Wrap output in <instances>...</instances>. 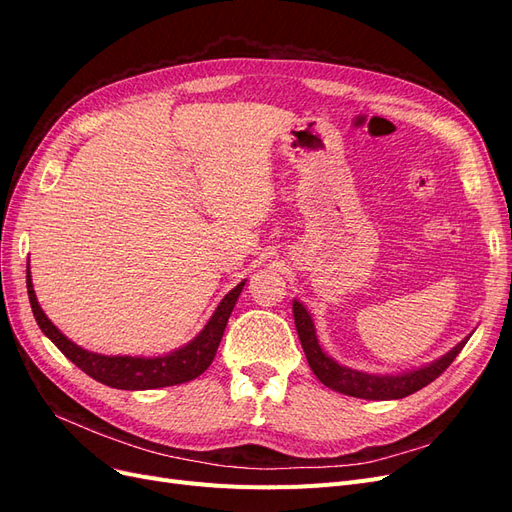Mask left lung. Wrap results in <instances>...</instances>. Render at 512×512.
<instances>
[{
  "mask_svg": "<svg viewBox=\"0 0 512 512\" xmlns=\"http://www.w3.org/2000/svg\"><path fill=\"white\" fill-rule=\"evenodd\" d=\"M292 314H294V324H297V333L301 339L303 352L307 356V363L312 367L316 378L337 393L359 397V399H376V401L401 399L421 391L423 386L436 380L442 371L455 361V356L463 350V346H466V342L470 339L466 337L451 352H446L442 359L433 361L425 367L401 371L397 376H376V374H365V371H356V369L339 365L337 361L331 359L329 354H324L318 344L314 320L307 314L303 303L294 301Z\"/></svg>",
  "mask_w": 512,
  "mask_h": 512,
  "instance_id": "8db88e82",
  "label": "left lung"
}]
</instances>
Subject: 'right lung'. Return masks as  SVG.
Listing matches in <instances>:
<instances>
[{
	"instance_id": "1",
	"label": "right lung",
	"mask_w": 512,
	"mask_h": 512,
	"mask_svg": "<svg viewBox=\"0 0 512 512\" xmlns=\"http://www.w3.org/2000/svg\"><path fill=\"white\" fill-rule=\"evenodd\" d=\"M243 286L245 282L237 284L226 294V297L220 301L218 309H215L213 316L209 318L207 327L200 331L188 346H183L164 356H151V359H147V356H106V354L89 352V350H83L81 346H76L55 327L49 318L44 316L42 307L38 305V299H36L32 275H29V269H27L29 303H32V312L42 333L49 337L76 367L83 369L87 376L106 386H113V389H123V391L162 389V386L190 382L203 374V371L211 365L215 352H218L226 322L232 314V307H235Z\"/></svg>"
}]
</instances>
